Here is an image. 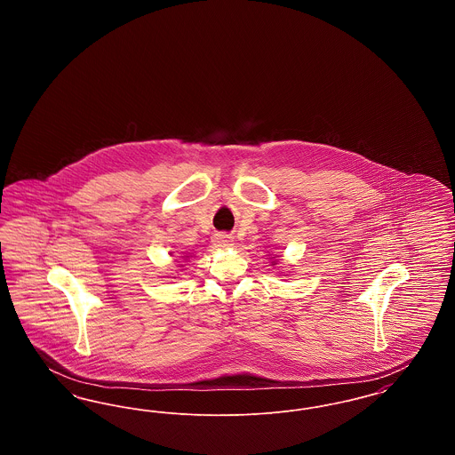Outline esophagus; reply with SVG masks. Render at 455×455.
Returning a JSON list of instances; mask_svg holds the SVG:
<instances>
[{
    "mask_svg": "<svg viewBox=\"0 0 455 455\" xmlns=\"http://www.w3.org/2000/svg\"><path fill=\"white\" fill-rule=\"evenodd\" d=\"M213 245L218 247V249H228V247L234 245V240H232L230 235H227V234H217L213 237Z\"/></svg>",
    "mask_w": 455,
    "mask_h": 455,
    "instance_id": "esophagus-1",
    "label": "esophagus"
}]
</instances>
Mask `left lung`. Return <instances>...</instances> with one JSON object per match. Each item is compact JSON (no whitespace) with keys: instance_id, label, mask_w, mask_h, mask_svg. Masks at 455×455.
<instances>
[{"instance_id":"obj_1","label":"left lung","mask_w":455,"mask_h":455,"mask_svg":"<svg viewBox=\"0 0 455 455\" xmlns=\"http://www.w3.org/2000/svg\"><path fill=\"white\" fill-rule=\"evenodd\" d=\"M275 264H278V260L273 259V262H271V266H275Z\"/></svg>"}]
</instances>
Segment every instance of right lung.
I'll list each match as a JSON object with an SVG mask.
<instances>
[{"label": "right lung", "mask_w": 455, "mask_h": 455, "mask_svg": "<svg viewBox=\"0 0 455 455\" xmlns=\"http://www.w3.org/2000/svg\"><path fill=\"white\" fill-rule=\"evenodd\" d=\"M182 258H184V259H186V258H189V256H182ZM180 266H182V264H180Z\"/></svg>", "instance_id": "right-lung-1"}]
</instances>
